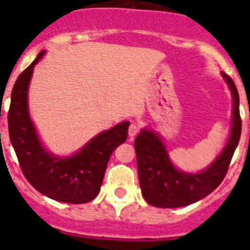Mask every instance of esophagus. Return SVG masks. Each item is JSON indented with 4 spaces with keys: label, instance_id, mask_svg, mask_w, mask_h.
<instances>
[{
    "label": "esophagus",
    "instance_id": "34e87169",
    "mask_svg": "<svg viewBox=\"0 0 250 250\" xmlns=\"http://www.w3.org/2000/svg\"><path fill=\"white\" fill-rule=\"evenodd\" d=\"M139 132H140V125H137V123H131V125H129V128H128L129 137H131V139H133V137L136 136Z\"/></svg>",
    "mask_w": 250,
    "mask_h": 250
}]
</instances>
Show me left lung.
<instances>
[{
	"instance_id": "8db88e82",
	"label": "left lung",
	"mask_w": 250,
	"mask_h": 250,
	"mask_svg": "<svg viewBox=\"0 0 250 250\" xmlns=\"http://www.w3.org/2000/svg\"><path fill=\"white\" fill-rule=\"evenodd\" d=\"M223 78L233 97L232 129L223 152L205 171L186 174L176 170L167 157L164 143L153 131L143 129L135 139L137 172L141 193L148 204L157 208H182L210 194L225 179L241 135L239 92L227 74Z\"/></svg>"
}]
</instances>
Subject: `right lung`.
I'll use <instances>...</instances> for the list:
<instances>
[{"label":"right lung","mask_w":250,"mask_h":250,"mask_svg":"<svg viewBox=\"0 0 250 250\" xmlns=\"http://www.w3.org/2000/svg\"><path fill=\"white\" fill-rule=\"evenodd\" d=\"M44 53H39L13 86L7 114L10 141L21 172L35 189L56 201L85 204L100 192L110 156L127 139L129 123L123 122L101 132L70 158L50 156L37 139L27 107V90L33 66Z\"/></svg>","instance_id":"right-lung-1"}]
</instances>
